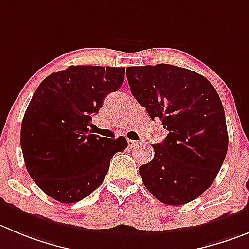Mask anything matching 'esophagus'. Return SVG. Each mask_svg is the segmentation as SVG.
<instances>
[{
    "label": "esophagus",
    "mask_w": 249,
    "mask_h": 249,
    "mask_svg": "<svg viewBox=\"0 0 249 249\" xmlns=\"http://www.w3.org/2000/svg\"><path fill=\"white\" fill-rule=\"evenodd\" d=\"M139 145V141H135V140H127V146H129L130 148L135 147V146Z\"/></svg>",
    "instance_id": "34e87169"
}]
</instances>
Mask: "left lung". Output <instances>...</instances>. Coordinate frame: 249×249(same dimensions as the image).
Segmentation results:
<instances>
[{"label": "left lung", "instance_id": "1", "mask_svg": "<svg viewBox=\"0 0 249 249\" xmlns=\"http://www.w3.org/2000/svg\"><path fill=\"white\" fill-rule=\"evenodd\" d=\"M126 77L151 119L168 130L152 145V161L139 168L143 184L167 205L194 200L213 184L229 147L219 94L204 76L168 64L127 67Z\"/></svg>", "mask_w": 249, "mask_h": 249}]
</instances>
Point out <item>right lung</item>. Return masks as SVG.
<instances>
[{
  "mask_svg": "<svg viewBox=\"0 0 249 249\" xmlns=\"http://www.w3.org/2000/svg\"><path fill=\"white\" fill-rule=\"evenodd\" d=\"M124 67L70 66L39 85L25 110L20 146L25 167L50 198L77 203L104 180L111 157L126 139L101 138L88 129L109 93L123 85Z\"/></svg>",
  "mask_w": 249,
  "mask_h": 249,
  "instance_id": "1",
  "label": "right lung"
}]
</instances>
